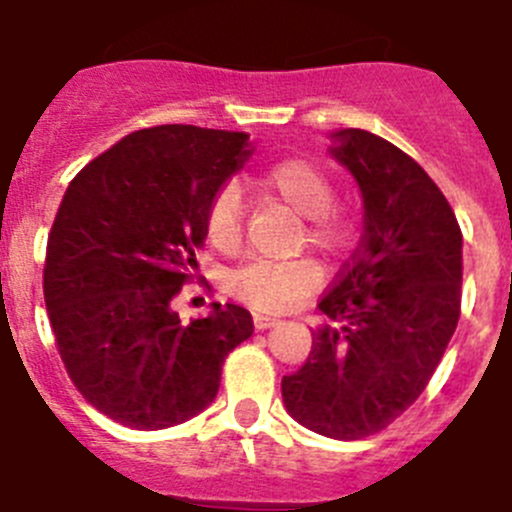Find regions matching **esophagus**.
Segmentation results:
<instances>
[{
	"label": "esophagus",
	"instance_id": "1",
	"mask_svg": "<svg viewBox=\"0 0 512 512\" xmlns=\"http://www.w3.org/2000/svg\"><path fill=\"white\" fill-rule=\"evenodd\" d=\"M279 320L277 318H271V315H264V312H253V325L259 330H266L271 328V325H277Z\"/></svg>",
	"mask_w": 512,
	"mask_h": 512
}]
</instances>
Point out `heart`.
<instances>
[{
  "instance_id": "obj_1",
  "label": "heart",
  "mask_w": 512,
  "mask_h": 512,
  "mask_svg": "<svg viewBox=\"0 0 512 512\" xmlns=\"http://www.w3.org/2000/svg\"><path fill=\"white\" fill-rule=\"evenodd\" d=\"M261 189L269 197L287 205L289 210L305 217L302 241L318 251L336 256L346 246V223L333 210L336 187L330 176L307 158H284L271 164L259 179ZM207 241L217 251H233L243 238V200L241 189L225 184L215 192L205 215ZM323 279V269L310 256L289 261L256 259L241 266L230 277V289L248 305L259 310H287L302 297L310 295Z\"/></svg>"
}]
</instances>
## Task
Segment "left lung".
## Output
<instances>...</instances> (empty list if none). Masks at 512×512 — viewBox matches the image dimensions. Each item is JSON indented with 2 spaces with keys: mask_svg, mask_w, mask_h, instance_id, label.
<instances>
[{
  "mask_svg": "<svg viewBox=\"0 0 512 512\" xmlns=\"http://www.w3.org/2000/svg\"><path fill=\"white\" fill-rule=\"evenodd\" d=\"M330 153L356 176L364 235L320 300L305 364L282 379L287 413L338 441L374 436L423 395L461 312V228L423 166L359 128Z\"/></svg>",
  "mask_w": 512,
  "mask_h": 512,
  "instance_id": "obj_1",
  "label": "left lung"
}]
</instances>
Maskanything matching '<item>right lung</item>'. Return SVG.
<instances>
[{
	"label": "right lung",
	"instance_id": "1",
	"mask_svg": "<svg viewBox=\"0 0 512 512\" xmlns=\"http://www.w3.org/2000/svg\"><path fill=\"white\" fill-rule=\"evenodd\" d=\"M251 156L246 133L156 125L117 140L71 179L45 248L43 295L76 390L133 431L210 405L251 312L215 305L182 320L215 192Z\"/></svg>",
	"mask_w": 512,
	"mask_h": 512
}]
</instances>
